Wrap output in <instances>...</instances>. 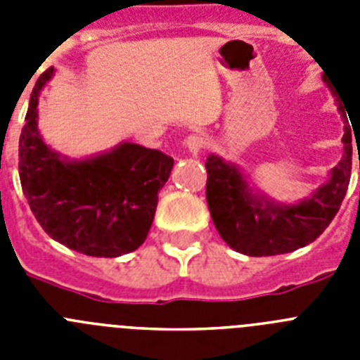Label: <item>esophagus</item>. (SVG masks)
Returning a JSON list of instances; mask_svg holds the SVG:
<instances>
[{"label":"esophagus","mask_w":360,"mask_h":360,"mask_svg":"<svg viewBox=\"0 0 360 360\" xmlns=\"http://www.w3.org/2000/svg\"><path fill=\"white\" fill-rule=\"evenodd\" d=\"M186 146L187 149L191 151V155H200L202 153V149L205 148V141H203V136L200 135H191L187 136V141H186Z\"/></svg>","instance_id":"1"}]
</instances>
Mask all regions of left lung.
<instances>
[{"mask_svg": "<svg viewBox=\"0 0 360 360\" xmlns=\"http://www.w3.org/2000/svg\"><path fill=\"white\" fill-rule=\"evenodd\" d=\"M326 82V81H324ZM335 106L345 120L342 158L328 173V180L308 198L283 203L250 186L240 165L209 155L207 205L216 231L225 243L245 256H278L307 247L328 227L341 207L352 176V126L346 106L332 84ZM360 167V165H359Z\"/></svg>", "mask_w": 360, "mask_h": 360, "instance_id": "8db88e82", "label": "left lung"}]
</instances>
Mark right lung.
I'll list each match as a JSON object with an SVG mask.
<instances>
[{
  "label": "right lung",
  "instance_id": "add662e5",
  "mask_svg": "<svg viewBox=\"0 0 360 360\" xmlns=\"http://www.w3.org/2000/svg\"><path fill=\"white\" fill-rule=\"evenodd\" d=\"M52 77L49 68L36 81L19 136V180L28 205L43 231L68 249L95 257L133 252L148 238L174 160L133 142L86 158L46 146L37 103Z\"/></svg>",
  "mask_w": 360,
  "mask_h": 360
}]
</instances>
